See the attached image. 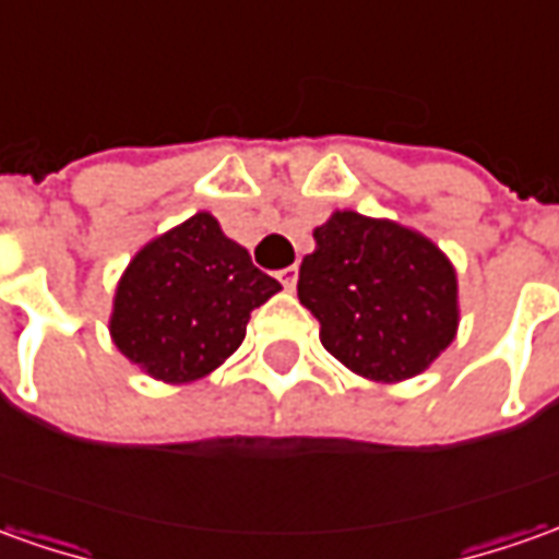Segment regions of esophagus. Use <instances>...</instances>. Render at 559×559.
I'll list each match as a JSON object with an SVG mask.
<instances>
[{
    "mask_svg": "<svg viewBox=\"0 0 559 559\" xmlns=\"http://www.w3.org/2000/svg\"><path fill=\"white\" fill-rule=\"evenodd\" d=\"M278 281L284 284V287H287V290H294L296 281H299V269H296V265H287V269H281Z\"/></svg>",
    "mask_w": 559,
    "mask_h": 559,
    "instance_id": "obj_1",
    "label": "esophagus"
}]
</instances>
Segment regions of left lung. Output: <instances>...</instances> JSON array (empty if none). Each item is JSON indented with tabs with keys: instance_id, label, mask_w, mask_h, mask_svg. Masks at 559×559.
<instances>
[{
	"instance_id": "8db88e82",
	"label": "left lung",
	"mask_w": 559,
	"mask_h": 559,
	"mask_svg": "<svg viewBox=\"0 0 559 559\" xmlns=\"http://www.w3.org/2000/svg\"><path fill=\"white\" fill-rule=\"evenodd\" d=\"M299 302L321 343L373 382L413 379L455 340L459 284L447 253L391 219L336 211L299 265Z\"/></svg>"
}]
</instances>
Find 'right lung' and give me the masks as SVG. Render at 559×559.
<instances>
[{
  "mask_svg": "<svg viewBox=\"0 0 559 559\" xmlns=\"http://www.w3.org/2000/svg\"><path fill=\"white\" fill-rule=\"evenodd\" d=\"M278 290L201 211L136 250L116 287L109 336L143 373L183 385L214 373L245 340L250 311Z\"/></svg>",
  "mask_w": 559,
  "mask_h": 559,
  "instance_id": "right-lung-1",
  "label": "right lung"
}]
</instances>
